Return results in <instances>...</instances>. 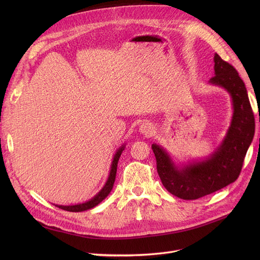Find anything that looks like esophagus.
<instances>
[{
	"label": "esophagus",
	"mask_w": 260,
	"mask_h": 260,
	"mask_svg": "<svg viewBox=\"0 0 260 260\" xmlns=\"http://www.w3.org/2000/svg\"><path fill=\"white\" fill-rule=\"evenodd\" d=\"M140 133H142L143 135H146V136H149L152 133H153V126L151 124H148V123H143V124L140 125Z\"/></svg>",
	"instance_id": "1"
}]
</instances>
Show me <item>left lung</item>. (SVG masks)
Segmentation results:
<instances>
[{
  "label": "left lung",
  "mask_w": 260,
  "mask_h": 260,
  "mask_svg": "<svg viewBox=\"0 0 260 260\" xmlns=\"http://www.w3.org/2000/svg\"><path fill=\"white\" fill-rule=\"evenodd\" d=\"M214 62L215 76L210 83L223 87L230 93L234 111L221 144L206 160L183 168L176 167L161 146L152 145L162 184L171 194L185 200L201 198L234 182L255 133L254 114L243 81L235 68L217 53Z\"/></svg>",
  "instance_id": "8db88e82"
}]
</instances>
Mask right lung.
<instances>
[{
  "label": "right lung",
  "mask_w": 260,
  "mask_h": 260,
  "mask_svg": "<svg viewBox=\"0 0 260 260\" xmlns=\"http://www.w3.org/2000/svg\"><path fill=\"white\" fill-rule=\"evenodd\" d=\"M124 147L125 145L123 144L118 151L116 152L115 156H114V159H113V162H112V167H111V172H109V176H108V179L106 181V183L104 184V186L102 187V189L100 190V192L95 195L93 198H91L90 200L84 202V203H79V204H75V206H57L58 208L64 210V211H68V212H83V211H87L89 209H92L94 208L95 206H98V204L103 200L105 199L108 194L111 193V190L114 186V182H115V179H116V174H117V167H118V161H119V158L122 154V152L124 151Z\"/></svg>",
  "instance_id": "obj_1"
}]
</instances>
